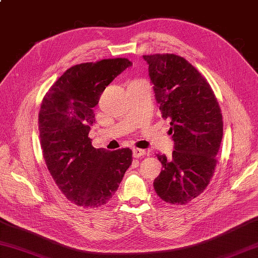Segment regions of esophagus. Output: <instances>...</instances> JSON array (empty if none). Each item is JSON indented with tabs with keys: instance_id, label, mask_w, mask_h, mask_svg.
I'll return each instance as SVG.
<instances>
[{
	"instance_id": "34e87169",
	"label": "esophagus",
	"mask_w": 258,
	"mask_h": 258,
	"mask_svg": "<svg viewBox=\"0 0 258 258\" xmlns=\"http://www.w3.org/2000/svg\"><path fill=\"white\" fill-rule=\"evenodd\" d=\"M146 155V151L145 150H141V149H133V156L135 158H139L141 156Z\"/></svg>"
}]
</instances>
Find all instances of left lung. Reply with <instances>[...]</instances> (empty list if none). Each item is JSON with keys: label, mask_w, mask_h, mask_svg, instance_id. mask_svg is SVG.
<instances>
[{"label": "left lung", "mask_w": 258, "mask_h": 258, "mask_svg": "<svg viewBox=\"0 0 258 258\" xmlns=\"http://www.w3.org/2000/svg\"><path fill=\"white\" fill-rule=\"evenodd\" d=\"M163 118L171 119L174 151L157 154L162 172L154 179L161 199L183 205L201 195L216 167L223 116L211 85L193 65L175 54L143 55Z\"/></svg>", "instance_id": "left-lung-1"}]
</instances>
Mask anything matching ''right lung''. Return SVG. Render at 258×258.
I'll list each match as a JSON object with an SVG mask.
<instances>
[{"label":"right lung","mask_w":258,"mask_h":258,"mask_svg":"<svg viewBox=\"0 0 258 258\" xmlns=\"http://www.w3.org/2000/svg\"><path fill=\"white\" fill-rule=\"evenodd\" d=\"M132 62L108 58L67 70L44 96L38 113L41 147L47 169L69 201L83 208L105 205L117 190L132 151L109 152L89 138L103 91Z\"/></svg>","instance_id":"obj_1"}]
</instances>
